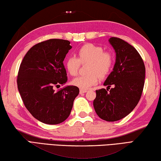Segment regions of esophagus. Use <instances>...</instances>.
I'll use <instances>...</instances> for the list:
<instances>
[{
    "mask_svg": "<svg viewBox=\"0 0 161 161\" xmlns=\"http://www.w3.org/2000/svg\"><path fill=\"white\" fill-rule=\"evenodd\" d=\"M88 91L87 90H83V89H80V93H85V92H87Z\"/></svg>",
    "mask_w": 161,
    "mask_h": 161,
    "instance_id": "1",
    "label": "esophagus"
}]
</instances>
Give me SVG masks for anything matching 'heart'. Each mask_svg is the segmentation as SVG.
Returning a JSON list of instances; mask_svg holds the SVG:
<instances>
[{
	"instance_id": "1",
	"label": "heart",
	"mask_w": 161,
	"mask_h": 161,
	"mask_svg": "<svg viewBox=\"0 0 161 161\" xmlns=\"http://www.w3.org/2000/svg\"><path fill=\"white\" fill-rule=\"evenodd\" d=\"M78 58L70 56L65 61V66L70 75L78 74L80 64L89 62L87 75H79L73 80V84L80 89H88L99 82L100 77L105 76L110 72L114 64V56L110 52H104L100 46L93 44H86L77 52Z\"/></svg>"
}]
</instances>
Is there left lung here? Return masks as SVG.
Segmentation results:
<instances>
[{
    "instance_id": "8db88e82",
    "label": "left lung",
    "mask_w": 161,
    "mask_h": 161,
    "mask_svg": "<svg viewBox=\"0 0 161 161\" xmlns=\"http://www.w3.org/2000/svg\"><path fill=\"white\" fill-rule=\"evenodd\" d=\"M109 42L116 53L113 70L102 88L96 91L93 106L103 120L115 122L131 112L142 96L145 80V66L135 48L123 39L111 37ZM111 85L114 88L108 91Z\"/></svg>"
}]
</instances>
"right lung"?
I'll return each instance as SVG.
<instances>
[{
  "label": "right lung",
  "mask_w": 161,
  "mask_h": 161,
  "mask_svg": "<svg viewBox=\"0 0 161 161\" xmlns=\"http://www.w3.org/2000/svg\"><path fill=\"white\" fill-rule=\"evenodd\" d=\"M70 44L58 39L42 42L28 51L19 66L17 83L25 108L47 125L66 120L79 93V88L73 86L54 90L67 82L63 61L72 48Z\"/></svg>",
  "instance_id": "obj_1"
}]
</instances>
